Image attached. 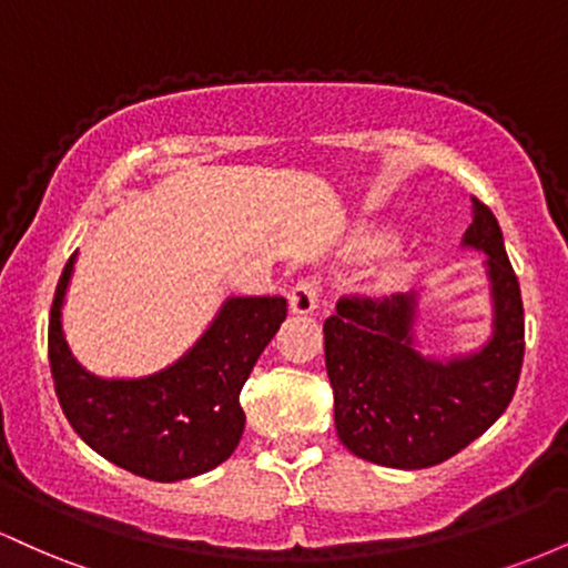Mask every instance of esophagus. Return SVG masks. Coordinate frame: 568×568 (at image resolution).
I'll return each mask as SVG.
<instances>
[{
  "label": "esophagus",
  "instance_id": "obj_1",
  "mask_svg": "<svg viewBox=\"0 0 568 568\" xmlns=\"http://www.w3.org/2000/svg\"><path fill=\"white\" fill-rule=\"evenodd\" d=\"M321 277H302L296 285H293L288 293V304L291 312L296 315H312L321 304Z\"/></svg>",
  "mask_w": 568,
  "mask_h": 568
}]
</instances>
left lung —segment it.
<instances>
[{
  "label": "left lung",
  "instance_id": "obj_1",
  "mask_svg": "<svg viewBox=\"0 0 568 568\" xmlns=\"http://www.w3.org/2000/svg\"><path fill=\"white\" fill-rule=\"evenodd\" d=\"M465 245L488 256L494 296V336L475 355L422 357L410 293L342 296L323 323L336 433L361 459L397 470L440 465L510 406L524 366V302L497 219L478 197Z\"/></svg>",
  "mask_w": 568,
  "mask_h": 568
}]
</instances>
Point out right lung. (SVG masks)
<instances>
[{"label":"right lung","instance_id":"right-lung-1","mask_svg":"<svg viewBox=\"0 0 568 568\" xmlns=\"http://www.w3.org/2000/svg\"><path fill=\"white\" fill-rule=\"evenodd\" d=\"M74 258L71 253L58 280L48 328L50 371L69 425L103 459L160 484L194 478L230 459L245 427L240 389L288 315V302L230 298L171 368L146 379H98L74 361L61 328Z\"/></svg>","mask_w":568,"mask_h":568}]
</instances>
